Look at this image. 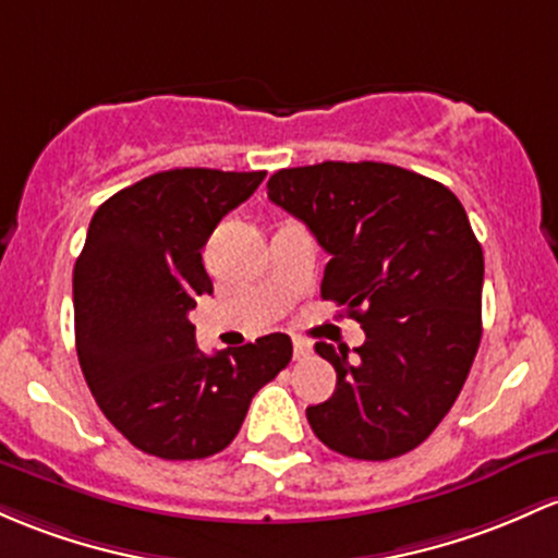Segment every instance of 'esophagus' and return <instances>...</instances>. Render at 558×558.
<instances>
[{"instance_id":"34e87169","label":"esophagus","mask_w":558,"mask_h":558,"mask_svg":"<svg viewBox=\"0 0 558 558\" xmlns=\"http://www.w3.org/2000/svg\"><path fill=\"white\" fill-rule=\"evenodd\" d=\"M310 352H312V344H310V341H304V339H293V357L302 360V357H307Z\"/></svg>"}]
</instances>
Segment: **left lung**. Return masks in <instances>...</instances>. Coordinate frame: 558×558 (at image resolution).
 Returning <instances> with one entry per match:
<instances>
[{
    "instance_id": "8db88e82",
    "label": "left lung",
    "mask_w": 558,
    "mask_h": 558,
    "mask_svg": "<svg viewBox=\"0 0 558 558\" xmlns=\"http://www.w3.org/2000/svg\"><path fill=\"white\" fill-rule=\"evenodd\" d=\"M275 206L330 254L320 293L365 330V344L315 352L336 391L307 408L323 445L357 461L418 448L461 395L482 339L485 256L442 182L378 161H323L269 177Z\"/></svg>"
}]
</instances>
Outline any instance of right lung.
I'll return each mask as SVG.
<instances>
[{"instance_id":"right-lung-1","label":"right lung","mask_w":558,"mask_h":558,"mask_svg":"<svg viewBox=\"0 0 558 558\" xmlns=\"http://www.w3.org/2000/svg\"><path fill=\"white\" fill-rule=\"evenodd\" d=\"M267 171L169 169L110 195L73 267L76 352L106 418L137 450L195 461L241 432L251 397L291 363V339L204 354L187 312L214 291L201 248Z\"/></svg>"}]
</instances>
